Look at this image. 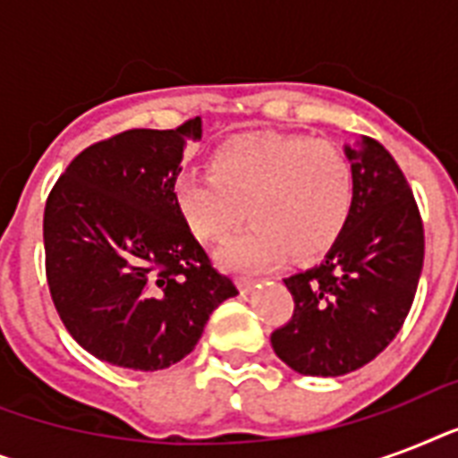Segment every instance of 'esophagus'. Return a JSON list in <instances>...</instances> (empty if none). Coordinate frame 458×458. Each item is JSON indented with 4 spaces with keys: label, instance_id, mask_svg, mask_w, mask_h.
Returning <instances> with one entry per match:
<instances>
[{
    "label": "esophagus",
    "instance_id": "1",
    "mask_svg": "<svg viewBox=\"0 0 458 458\" xmlns=\"http://www.w3.org/2000/svg\"><path fill=\"white\" fill-rule=\"evenodd\" d=\"M237 285H240V290H242V293H251V290H254V285H257V280L240 278V283H237Z\"/></svg>",
    "mask_w": 458,
    "mask_h": 458
}]
</instances>
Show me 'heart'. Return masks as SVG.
Masks as SVG:
<instances>
[{
  "mask_svg": "<svg viewBox=\"0 0 458 458\" xmlns=\"http://www.w3.org/2000/svg\"><path fill=\"white\" fill-rule=\"evenodd\" d=\"M173 194L187 228L204 242L228 237L251 216L250 228L223 247L221 261L261 271L287 251L313 259L330 250L352 214L354 168L333 140L240 138L216 149L211 171H180Z\"/></svg>",
  "mask_w": 458,
  "mask_h": 458,
  "instance_id": "obj_1",
  "label": "heart"
}]
</instances>
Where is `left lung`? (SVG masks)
<instances>
[{"label":"left lung","instance_id":"obj_1","mask_svg":"<svg viewBox=\"0 0 458 458\" xmlns=\"http://www.w3.org/2000/svg\"><path fill=\"white\" fill-rule=\"evenodd\" d=\"M354 168V204L318 266L285 285L293 318L273 330V352L301 376L361 369L402 330L416 297L426 235L404 173L377 140L344 149Z\"/></svg>","mask_w":458,"mask_h":458}]
</instances>
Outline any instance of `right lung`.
Here are the masks:
<instances>
[{
	"label": "right lung",
	"mask_w": 458,
	"mask_h": 458,
	"mask_svg": "<svg viewBox=\"0 0 458 458\" xmlns=\"http://www.w3.org/2000/svg\"><path fill=\"white\" fill-rule=\"evenodd\" d=\"M201 118L173 131L118 132L89 145L45 207V271L59 318L114 366L168 369L199 342L235 283L214 268L173 194Z\"/></svg>",
	"instance_id": "add662e5"
}]
</instances>
